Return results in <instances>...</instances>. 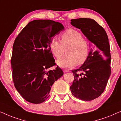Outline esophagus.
<instances>
[{"label": "esophagus", "mask_w": 121, "mask_h": 121, "mask_svg": "<svg viewBox=\"0 0 121 121\" xmlns=\"http://www.w3.org/2000/svg\"><path fill=\"white\" fill-rule=\"evenodd\" d=\"M63 71H64V73H66V72H69V70L65 69H63Z\"/></svg>", "instance_id": "34e87169"}]
</instances>
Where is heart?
Wrapping results in <instances>:
<instances>
[{
    "label": "heart",
    "mask_w": 121,
    "mask_h": 121,
    "mask_svg": "<svg viewBox=\"0 0 121 121\" xmlns=\"http://www.w3.org/2000/svg\"><path fill=\"white\" fill-rule=\"evenodd\" d=\"M61 41L52 39L50 43L51 50L56 59H59L66 52L67 55L57 61L62 68H72L82 65L86 61L90 55L89 42L83 37L81 32L69 29L61 35Z\"/></svg>",
    "instance_id": "1"
}]
</instances>
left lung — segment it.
<instances>
[{
    "mask_svg": "<svg viewBox=\"0 0 121 121\" xmlns=\"http://www.w3.org/2000/svg\"><path fill=\"white\" fill-rule=\"evenodd\" d=\"M92 43L88 59L79 69L72 70L74 79L70 87L72 94L84 101H91L104 92L110 75V51L105 30L91 18L71 20ZM82 71V75L78 72Z\"/></svg>",
    "mask_w": 121,
    "mask_h": 121,
    "instance_id": "8db88e82",
    "label": "left lung"
}]
</instances>
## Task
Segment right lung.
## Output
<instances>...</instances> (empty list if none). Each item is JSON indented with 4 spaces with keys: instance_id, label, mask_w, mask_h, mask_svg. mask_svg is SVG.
Returning <instances> with one entry per match:
<instances>
[{
    "instance_id": "1",
    "label": "right lung",
    "mask_w": 121,
    "mask_h": 121,
    "mask_svg": "<svg viewBox=\"0 0 121 121\" xmlns=\"http://www.w3.org/2000/svg\"><path fill=\"white\" fill-rule=\"evenodd\" d=\"M64 30L61 23L50 20L30 22L16 37L13 45L11 64L14 85L29 103L40 104L49 96L53 83L64 73L56 65L50 43Z\"/></svg>"
}]
</instances>
